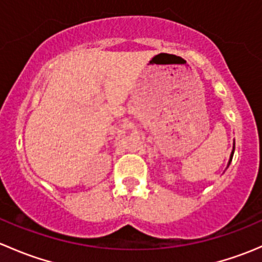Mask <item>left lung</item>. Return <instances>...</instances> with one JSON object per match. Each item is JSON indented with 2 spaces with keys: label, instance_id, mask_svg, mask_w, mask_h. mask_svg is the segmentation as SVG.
<instances>
[{
  "label": "left lung",
  "instance_id": "obj_1",
  "mask_svg": "<svg viewBox=\"0 0 262 262\" xmlns=\"http://www.w3.org/2000/svg\"><path fill=\"white\" fill-rule=\"evenodd\" d=\"M233 153H234V142H233V149H232L231 156H229V161H228V165H227V168H228V166L231 165V161H232V158H233Z\"/></svg>",
  "mask_w": 262,
  "mask_h": 262
}]
</instances>
